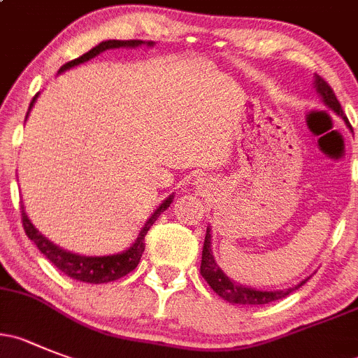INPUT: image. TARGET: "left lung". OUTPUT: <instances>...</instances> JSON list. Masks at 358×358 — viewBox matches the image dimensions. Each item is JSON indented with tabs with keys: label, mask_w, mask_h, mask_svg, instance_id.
<instances>
[{
	"label": "left lung",
	"mask_w": 358,
	"mask_h": 358,
	"mask_svg": "<svg viewBox=\"0 0 358 358\" xmlns=\"http://www.w3.org/2000/svg\"><path fill=\"white\" fill-rule=\"evenodd\" d=\"M315 88L316 93L322 96V100L325 102V106L329 109H332L337 116L345 120L348 123L345 111L341 108L339 100H337L334 90L327 85L325 79H322L320 76H315ZM201 275L205 277V280L210 285V288L217 293L219 296H222L224 300H228L229 303H240V306H262V303L273 302V300H280L288 296L289 293L299 289L300 286L306 285L303 279L302 282H299L296 286L288 289H277V292H262V289L247 288V286L238 285L235 280L229 279L220 266L217 265L215 258H213L212 252V235H210V228H206L205 235V243H203V256H201Z\"/></svg>",
	"instance_id": "obj_1"
}]
</instances>
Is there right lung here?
<instances>
[{"label":"right lung","instance_id":"add662e5","mask_svg":"<svg viewBox=\"0 0 358 358\" xmlns=\"http://www.w3.org/2000/svg\"><path fill=\"white\" fill-rule=\"evenodd\" d=\"M143 43H145L143 40H106V42H100L99 45L90 49L86 55L65 63V65L59 69V73L72 69V66L76 65H81V63L88 62V59L95 58V56H99L100 52L103 51H108V49L139 48V45H143ZM146 45L152 48L153 42H146ZM36 96H38V93L33 96L31 103H29V109L33 108ZM171 203H173V196H169L168 199H164V201L159 205V208H157L155 212L152 213V217L145 222V226H143L141 233H139V236L136 238V242H134L127 250L120 252V255H111V256H81V255L69 252V250L55 245L51 240L45 238V236H43L42 233L31 224V220H29V217L26 215L24 212V205L21 206L22 208L21 215H22V226H24V231L26 235H28V238L38 247L40 252H42V255L45 256V258H48L56 268L62 270L65 275L72 277V279L83 280V282H92V285H102V282H111V280H116L120 279V277L127 275V273L132 272V270L138 266L139 259H141L143 252H145L146 233H148V229L152 228L153 222L159 219L160 213L168 208Z\"/></svg>","mask_w":358,"mask_h":358}]
</instances>
